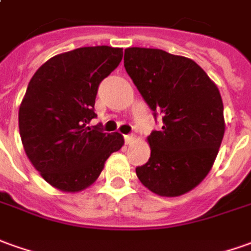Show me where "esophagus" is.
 <instances>
[{
  "instance_id": "1",
  "label": "esophagus",
  "mask_w": 251,
  "mask_h": 251,
  "mask_svg": "<svg viewBox=\"0 0 251 251\" xmlns=\"http://www.w3.org/2000/svg\"><path fill=\"white\" fill-rule=\"evenodd\" d=\"M124 141H126L127 145H129V143H132L135 141V138H134V135H124Z\"/></svg>"
}]
</instances>
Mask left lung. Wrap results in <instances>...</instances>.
I'll list each match as a JSON object with an SVG mask.
<instances>
[{"mask_svg": "<svg viewBox=\"0 0 251 251\" xmlns=\"http://www.w3.org/2000/svg\"><path fill=\"white\" fill-rule=\"evenodd\" d=\"M124 67L154 117L162 116L136 176L157 195L186 194L206 177L219 153L226 129L220 91L195 61L164 50L128 48Z\"/></svg>", "mask_w": 251, "mask_h": 251, "instance_id": "8db88e82", "label": "left lung"}]
</instances>
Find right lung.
I'll list each match as a JSON object with an SVG mask.
<instances>
[{
	"label": "right lung",
	"instance_id": "obj_1",
	"mask_svg": "<svg viewBox=\"0 0 251 251\" xmlns=\"http://www.w3.org/2000/svg\"><path fill=\"white\" fill-rule=\"evenodd\" d=\"M122 58V48H79L51 57L28 83L19 109L23 148L43 179L64 193L91 186L124 145L119 132L89 127L98 86Z\"/></svg>",
	"mask_w": 251,
	"mask_h": 251
}]
</instances>
